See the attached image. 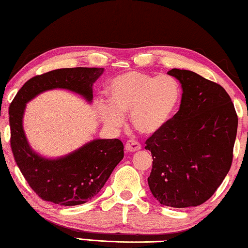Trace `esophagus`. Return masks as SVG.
Masks as SVG:
<instances>
[{
    "label": "esophagus",
    "instance_id": "esophagus-1",
    "mask_svg": "<svg viewBox=\"0 0 248 248\" xmlns=\"http://www.w3.org/2000/svg\"><path fill=\"white\" fill-rule=\"evenodd\" d=\"M124 149L127 150V152H137L141 149V144L139 142L134 141V140H129L127 143L124 144Z\"/></svg>",
    "mask_w": 248,
    "mask_h": 248
}]
</instances>
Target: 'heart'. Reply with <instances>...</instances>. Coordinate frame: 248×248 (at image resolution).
Segmentation results:
<instances>
[{
    "label": "heart",
    "instance_id": "b5f03b06",
    "mask_svg": "<svg viewBox=\"0 0 248 248\" xmlns=\"http://www.w3.org/2000/svg\"><path fill=\"white\" fill-rule=\"evenodd\" d=\"M107 95L110 107H103L100 114L108 128H120L124 115L130 112L132 127L151 136L161 131L173 118L182 99V90L169 75L154 77L129 71L112 79Z\"/></svg>",
    "mask_w": 248,
    "mask_h": 248
}]
</instances>
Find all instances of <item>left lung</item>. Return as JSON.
I'll return each mask as SVG.
<instances>
[{
    "label": "left lung",
    "instance_id": "1",
    "mask_svg": "<svg viewBox=\"0 0 248 248\" xmlns=\"http://www.w3.org/2000/svg\"><path fill=\"white\" fill-rule=\"evenodd\" d=\"M182 84L179 110L145 141L153 157L149 187L159 203L196 207L215 194L229 173L237 115L220 84L192 71L167 72Z\"/></svg>",
    "mask_w": 248,
    "mask_h": 248
}]
</instances>
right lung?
Returning <instances> with one entry per match:
<instances>
[{"instance_id":"add662e5","label":"right lung","mask_w":248,"mask_h":248,"mask_svg":"<svg viewBox=\"0 0 248 248\" xmlns=\"http://www.w3.org/2000/svg\"><path fill=\"white\" fill-rule=\"evenodd\" d=\"M103 72V68H70L36 75L24 84L10 105L11 148L15 162L31 189L45 201L78 205L93 199L124 158V144L118 139L94 140L64 157H41L31 149L23 130L26 103L52 89L70 90L91 102L92 85Z\"/></svg>"}]
</instances>
